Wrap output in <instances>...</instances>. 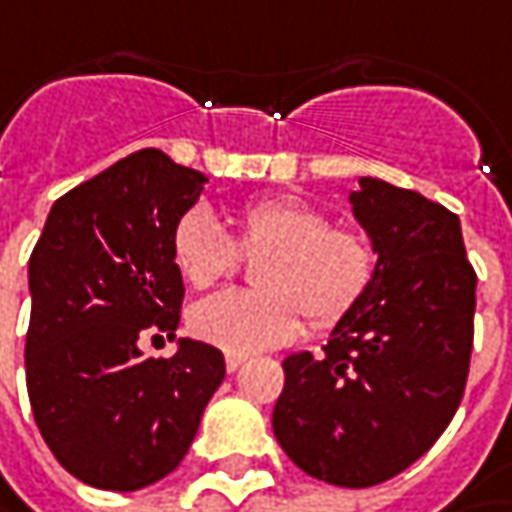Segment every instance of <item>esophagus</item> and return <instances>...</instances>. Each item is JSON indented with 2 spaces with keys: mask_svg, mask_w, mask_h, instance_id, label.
Segmentation results:
<instances>
[{
  "mask_svg": "<svg viewBox=\"0 0 512 512\" xmlns=\"http://www.w3.org/2000/svg\"><path fill=\"white\" fill-rule=\"evenodd\" d=\"M243 364H246V355L243 352H226V369L229 372H237Z\"/></svg>",
  "mask_w": 512,
  "mask_h": 512,
  "instance_id": "1",
  "label": "esophagus"
}]
</instances>
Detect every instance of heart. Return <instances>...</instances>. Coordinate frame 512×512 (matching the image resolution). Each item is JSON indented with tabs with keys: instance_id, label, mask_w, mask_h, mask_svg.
Returning <instances> with one entry per match:
<instances>
[{
	"instance_id": "1",
	"label": "heart",
	"mask_w": 512,
	"mask_h": 512,
	"mask_svg": "<svg viewBox=\"0 0 512 512\" xmlns=\"http://www.w3.org/2000/svg\"><path fill=\"white\" fill-rule=\"evenodd\" d=\"M240 249L257 255L263 289H223L189 309L191 332L226 352H260L298 338L303 315L315 326L346 318L367 295L375 252L367 234L332 226L300 197H266L240 212V246L206 206H191L171 229V260L194 289L232 275Z\"/></svg>"
}]
</instances>
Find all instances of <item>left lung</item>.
<instances>
[{
	"label": "left lung",
	"instance_id": "8db88e82",
	"mask_svg": "<svg viewBox=\"0 0 512 512\" xmlns=\"http://www.w3.org/2000/svg\"><path fill=\"white\" fill-rule=\"evenodd\" d=\"M352 214L378 255L361 303L321 355L283 361L272 427L303 473L372 487L424 456L453 421L473 352L476 272L458 214L361 177Z\"/></svg>",
	"mask_w": 512,
	"mask_h": 512
}]
</instances>
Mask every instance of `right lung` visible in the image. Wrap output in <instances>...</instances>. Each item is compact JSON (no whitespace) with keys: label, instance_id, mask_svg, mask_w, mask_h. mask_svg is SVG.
I'll return each mask as SVG.
<instances>
[{"label":"right lung","instance_id":"right-lung-1","mask_svg":"<svg viewBox=\"0 0 512 512\" xmlns=\"http://www.w3.org/2000/svg\"><path fill=\"white\" fill-rule=\"evenodd\" d=\"M206 183L157 148L134 151L62 194L31 252V410L56 461L91 487L131 493L168 476L223 384V352L203 341L143 355L180 323L171 229Z\"/></svg>","mask_w":512,"mask_h":512}]
</instances>
